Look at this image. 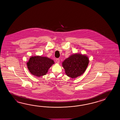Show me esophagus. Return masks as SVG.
<instances>
[{
	"mask_svg": "<svg viewBox=\"0 0 120 120\" xmlns=\"http://www.w3.org/2000/svg\"><path fill=\"white\" fill-rule=\"evenodd\" d=\"M56 63H57V64H59V63H60V60H59V59H56Z\"/></svg>",
	"mask_w": 120,
	"mask_h": 120,
	"instance_id": "1",
	"label": "esophagus"
}]
</instances>
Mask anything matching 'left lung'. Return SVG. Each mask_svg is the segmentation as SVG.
<instances>
[{
  "instance_id": "left-lung-1",
  "label": "left lung",
  "mask_w": 120,
  "mask_h": 120,
  "mask_svg": "<svg viewBox=\"0 0 120 120\" xmlns=\"http://www.w3.org/2000/svg\"><path fill=\"white\" fill-rule=\"evenodd\" d=\"M89 62V58L86 56L75 53L65 59L62 63V66L68 76L75 78L84 73Z\"/></svg>"
}]
</instances>
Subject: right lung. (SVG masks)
Segmentation results:
<instances>
[{
    "label": "right lung",
    "mask_w": 120,
    "mask_h": 120,
    "mask_svg": "<svg viewBox=\"0 0 120 120\" xmlns=\"http://www.w3.org/2000/svg\"><path fill=\"white\" fill-rule=\"evenodd\" d=\"M54 64V62L51 59L37 56L30 57L27 63V66L32 75L40 77L46 75L49 69Z\"/></svg>",
    "instance_id": "right-lung-1"
}]
</instances>
